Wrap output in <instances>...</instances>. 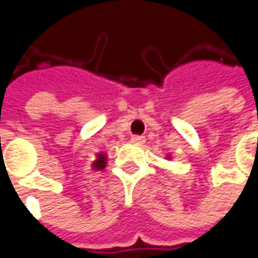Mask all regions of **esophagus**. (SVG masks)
I'll return each mask as SVG.
<instances>
[{"label":"esophagus","instance_id":"1","mask_svg":"<svg viewBox=\"0 0 258 258\" xmlns=\"http://www.w3.org/2000/svg\"><path fill=\"white\" fill-rule=\"evenodd\" d=\"M131 141H132V142H135V144H144V142H145V136L134 135L132 138H131Z\"/></svg>","mask_w":258,"mask_h":258}]
</instances>
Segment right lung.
<instances>
[{
    "label": "right lung",
    "mask_w": 258,
    "mask_h": 258,
    "mask_svg": "<svg viewBox=\"0 0 258 258\" xmlns=\"http://www.w3.org/2000/svg\"><path fill=\"white\" fill-rule=\"evenodd\" d=\"M93 167H94L96 170H103V168L106 167V157H104V155H98V158L94 161Z\"/></svg>",
    "instance_id": "add662e5"
}]
</instances>
